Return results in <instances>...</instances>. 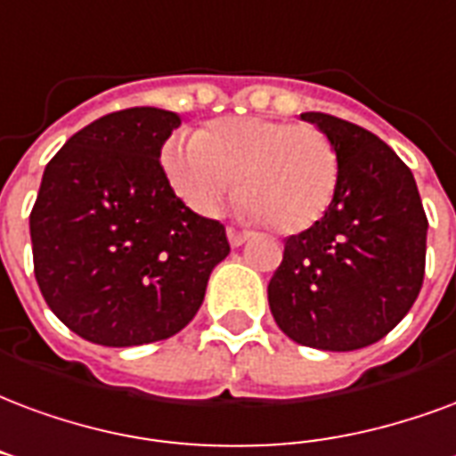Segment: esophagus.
Segmentation results:
<instances>
[{"label": "esophagus", "mask_w": 456, "mask_h": 456, "mask_svg": "<svg viewBox=\"0 0 456 456\" xmlns=\"http://www.w3.org/2000/svg\"><path fill=\"white\" fill-rule=\"evenodd\" d=\"M227 239H229V244L237 248V246L246 244V239H248V234H246V232H239V229H234V227H229L227 229Z\"/></svg>", "instance_id": "1"}]
</instances>
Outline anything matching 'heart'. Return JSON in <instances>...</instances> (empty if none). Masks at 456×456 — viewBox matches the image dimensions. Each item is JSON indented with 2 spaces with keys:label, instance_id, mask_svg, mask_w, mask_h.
I'll return each mask as SVG.
<instances>
[{
  "label": "heart",
  "instance_id": "1",
  "mask_svg": "<svg viewBox=\"0 0 456 456\" xmlns=\"http://www.w3.org/2000/svg\"><path fill=\"white\" fill-rule=\"evenodd\" d=\"M161 164L181 200L212 217L234 193L246 215L278 234L314 227L338 191L340 161L329 134L273 118H227L198 134H174Z\"/></svg>",
  "mask_w": 456,
  "mask_h": 456
}]
</instances>
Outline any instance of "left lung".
<instances>
[{
    "label": "left lung",
    "mask_w": 456,
    "mask_h": 456,
    "mask_svg": "<svg viewBox=\"0 0 456 456\" xmlns=\"http://www.w3.org/2000/svg\"><path fill=\"white\" fill-rule=\"evenodd\" d=\"M329 134L338 191L314 227L285 239L268 282L280 331L309 348L372 346L416 302L426 275L428 217L411 168L377 134L329 113H302Z\"/></svg>",
    "instance_id": "8db88e82"
}]
</instances>
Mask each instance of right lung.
I'll return each instance as SVG.
<instances>
[{
    "label": "right lung",
    "mask_w": 456,
    "mask_h": 456,
    "mask_svg": "<svg viewBox=\"0 0 456 456\" xmlns=\"http://www.w3.org/2000/svg\"><path fill=\"white\" fill-rule=\"evenodd\" d=\"M181 118L127 108L72 134L45 167L30 210L33 271L77 336L130 348L176 336L229 254L217 219L176 198L161 147Z\"/></svg>",
    "instance_id": "obj_1"
}]
</instances>
